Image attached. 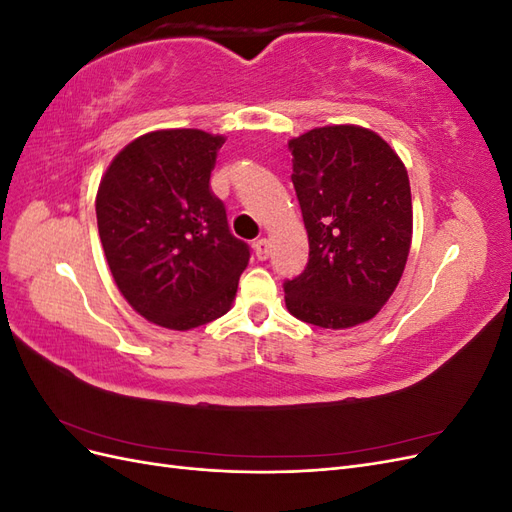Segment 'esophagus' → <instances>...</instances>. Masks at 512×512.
<instances>
[{
	"instance_id": "1",
	"label": "esophagus",
	"mask_w": 512,
	"mask_h": 512,
	"mask_svg": "<svg viewBox=\"0 0 512 512\" xmlns=\"http://www.w3.org/2000/svg\"><path fill=\"white\" fill-rule=\"evenodd\" d=\"M254 252H256V258L258 260H267L269 258V252H271V243H269V239H258L256 243H254Z\"/></svg>"
}]
</instances>
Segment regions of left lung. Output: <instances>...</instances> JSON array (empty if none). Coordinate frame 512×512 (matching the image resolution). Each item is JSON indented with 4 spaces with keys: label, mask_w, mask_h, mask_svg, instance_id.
Returning a JSON list of instances; mask_svg holds the SVG:
<instances>
[{
    "label": "left lung",
    "mask_w": 512,
    "mask_h": 512,
    "mask_svg": "<svg viewBox=\"0 0 512 512\" xmlns=\"http://www.w3.org/2000/svg\"><path fill=\"white\" fill-rule=\"evenodd\" d=\"M309 260L284 282L288 312L322 329L374 318L404 273L412 196L404 162L359 126L309 130L288 143Z\"/></svg>",
    "instance_id": "obj_1"
}]
</instances>
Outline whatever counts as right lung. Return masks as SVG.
Segmentation results:
<instances>
[{"label":"right lung","mask_w":512,"mask_h":512,"mask_svg":"<svg viewBox=\"0 0 512 512\" xmlns=\"http://www.w3.org/2000/svg\"><path fill=\"white\" fill-rule=\"evenodd\" d=\"M222 143L203 130L149 132L119 151L100 181L98 232L115 284L166 329L224 316L250 260L211 192Z\"/></svg>","instance_id":"right-lung-1"}]
</instances>
